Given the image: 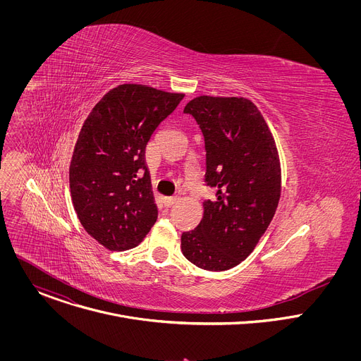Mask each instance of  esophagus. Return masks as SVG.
I'll return each instance as SVG.
<instances>
[{
  "label": "esophagus",
  "mask_w": 361,
  "mask_h": 361,
  "mask_svg": "<svg viewBox=\"0 0 361 361\" xmlns=\"http://www.w3.org/2000/svg\"><path fill=\"white\" fill-rule=\"evenodd\" d=\"M177 201H178V197H166L164 198V204L167 205V207H171V205H174Z\"/></svg>",
  "instance_id": "obj_1"
}]
</instances>
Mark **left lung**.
<instances>
[{
	"label": "left lung",
	"mask_w": 361,
	"mask_h": 361,
	"mask_svg": "<svg viewBox=\"0 0 361 361\" xmlns=\"http://www.w3.org/2000/svg\"><path fill=\"white\" fill-rule=\"evenodd\" d=\"M201 128L207 185L200 224L181 234V251L200 269L224 271L245 260L270 226L281 192L277 147L267 123L244 97L200 95L184 109Z\"/></svg>",
	"instance_id": "obj_1"
}]
</instances>
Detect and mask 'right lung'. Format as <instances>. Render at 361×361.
I'll use <instances>...</instances> for the list:
<instances>
[{"mask_svg": "<svg viewBox=\"0 0 361 361\" xmlns=\"http://www.w3.org/2000/svg\"><path fill=\"white\" fill-rule=\"evenodd\" d=\"M184 94L123 84L102 97L80 131L70 166L77 217L101 245H138L159 216L145 164L152 133Z\"/></svg>", "mask_w": 361, "mask_h": 361, "instance_id": "1", "label": "right lung"}]
</instances>
